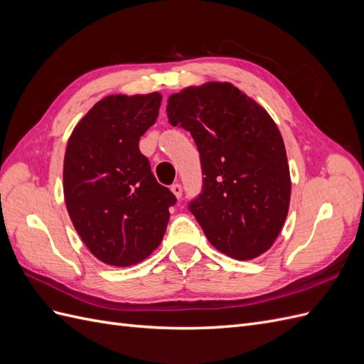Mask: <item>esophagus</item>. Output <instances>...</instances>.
I'll return each instance as SVG.
<instances>
[{
	"label": "esophagus",
	"instance_id": "34e87169",
	"mask_svg": "<svg viewBox=\"0 0 364 364\" xmlns=\"http://www.w3.org/2000/svg\"><path fill=\"white\" fill-rule=\"evenodd\" d=\"M171 193L176 196V199H181V197H182V186H181V183L171 185Z\"/></svg>",
	"mask_w": 364,
	"mask_h": 364
}]
</instances>
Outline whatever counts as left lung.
<instances>
[{
	"mask_svg": "<svg viewBox=\"0 0 364 364\" xmlns=\"http://www.w3.org/2000/svg\"><path fill=\"white\" fill-rule=\"evenodd\" d=\"M171 126L200 153L202 194L190 211L217 250L235 259L267 252L289 214L291 179L273 118L229 82L188 86L167 100Z\"/></svg>",
	"mask_w": 364,
	"mask_h": 364,
	"instance_id": "left-lung-1",
	"label": "left lung"
}]
</instances>
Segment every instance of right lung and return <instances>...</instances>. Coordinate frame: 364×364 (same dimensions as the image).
Listing matches in <instances>:
<instances>
[{"label":"right lung","mask_w":364,"mask_h":364,"mask_svg":"<svg viewBox=\"0 0 364 364\" xmlns=\"http://www.w3.org/2000/svg\"><path fill=\"white\" fill-rule=\"evenodd\" d=\"M161 100L159 92L102 98L77 123L65 150L70 218L85 246L109 266H134L151 255L176 203L138 146L155 124Z\"/></svg>","instance_id":"add662e5"}]
</instances>
